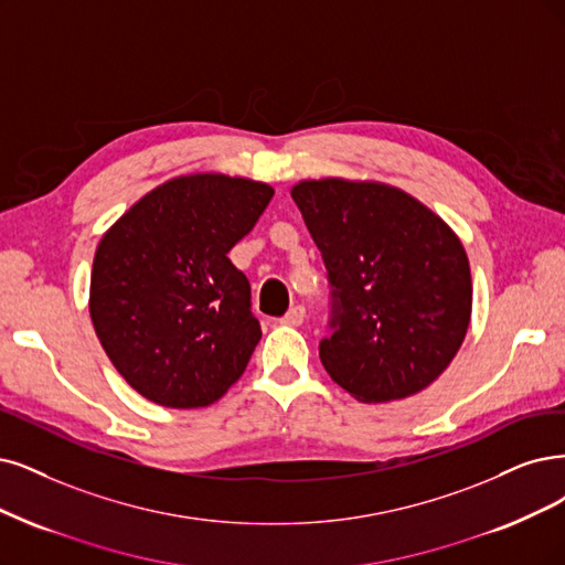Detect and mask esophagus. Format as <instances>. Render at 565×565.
<instances>
[{"instance_id":"1","label":"esophagus","mask_w":565,"mask_h":565,"mask_svg":"<svg viewBox=\"0 0 565 565\" xmlns=\"http://www.w3.org/2000/svg\"><path fill=\"white\" fill-rule=\"evenodd\" d=\"M302 321H305V307H300V305L290 307L286 315L279 319L281 326H302Z\"/></svg>"}]
</instances>
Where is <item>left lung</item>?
Returning a JSON list of instances; mask_svg holds the SVG:
<instances>
[{"instance_id": "obj_1", "label": "left lung", "mask_w": 565, "mask_h": 565, "mask_svg": "<svg viewBox=\"0 0 565 565\" xmlns=\"http://www.w3.org/2000/svg\"><path fill=\"white\" fill-rule=\"evenodd\" d=\"M335 296L319 356L361 403L430 386L461 349L472 315L468 254L454 230L401 188L342 177L290 188Z\"/></svg>"}]
</instances>
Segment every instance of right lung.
Here are the masks:
<instances>
[{"label": "right lung", "instance_id": "add662e5", "mask_svg": "<svg viewBox=\"0 0 565 565\" xmlns=\"http://www.w3.org/2000/svg\"><path fill=\"white\" fill-rule=\"evenodd\" d=\"M275 188L198 172L137 200L102 235L90 319L109 361L146 401L172 409L216 403L260 342L250 286L227 258Z\"/></svg>", "mask_w": 565, "mask_h": 565}]
</instances>
